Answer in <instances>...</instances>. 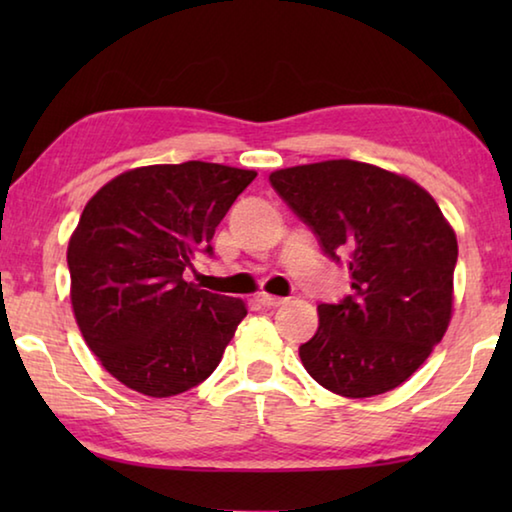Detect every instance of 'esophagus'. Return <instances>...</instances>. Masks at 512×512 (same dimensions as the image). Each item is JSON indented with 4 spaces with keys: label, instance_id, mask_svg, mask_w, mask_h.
<instances>
[{
    "label": "esophagus",
    "instance_id": "obj_1",
    "mask_svg": "<svg viewBox=\"0 0 512 512\" xmlns=\"http://www.w3.org/2000/svg\"><path fill=\"white\" fill-rule=\"evenodd\" d=\"M257 300L262 302L264 307H280V305H284V302H287V298H277V296H271V293H259Z\"/></svg>",
    "mask_w": 512,
    "mask_h": 512
}]
</instances>
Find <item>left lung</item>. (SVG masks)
<instances>
[{"mask_svg":"<svg viewBox=\"0 0 512 512\" xmlns=\"http://www.w3.org/2000/svg\"><path fill=\"white\" fill-rule=\"evenodd\" d=\"M268 180L352 280L350 296L318 305L316 334L300 345L307 372L343 397L393 391L452 318V225L420 185L366 162L302 164Z\"/></svg>","mask_w":512,"mask_h":512,"instance_id":"left-lung-1","label":"left lung"}]
</instances>
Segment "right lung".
<instances>
[{"mask_svg":"<svg viewBox=\"0 0 512 512\" xmlns=\"http://www.w3.org/2000/svg\"><path fill=\"white\" fill-rule=\"evenodd\" d=\"M257 173L189 160L126 171L90 198L67 248L72 307L88 348L149 397L212 375L248 314L237 298L185 282L212 257L216 225Z\"/></svg>","mask_w":512,"mask_h":512,"instance_id":"add662e5","label":"right lung"}]
</instances>
